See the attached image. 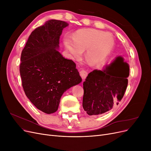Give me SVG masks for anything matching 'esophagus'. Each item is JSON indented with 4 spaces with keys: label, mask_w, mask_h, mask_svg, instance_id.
Returning <instances> with one entry per match:
<instances>
[{
    "label": "esophagus",
    "mask_w": 151,
    "mask_h": 151,
    "mask_svg": "<svg viewBox=\"0 0 151 151\" xmlns=\"http://www.w3.org/2000/svg\"><path fill=\"white\" fill-rule=\"evenodd\" d=\"M88 72H87L85 70H84V69L81 70V72H80V75H81L82 79H85L86 78V77L88 76Z\"/></svg>",
    "instance_id": "obj_1"
}]
</instances>
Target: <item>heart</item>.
<instances>
[{"label": "heart", "mask_w": 151, "mask_h": 151, "mask_svg": "<svg viewBox=\"0 0 151 151\" xmlns=\"http://www.w3.org/2000/svg\"><path fill=\"white\" fill-rule=\"evenodd\" d=\"M69 52L75 57L80 56L85 50L84 57L91 65L101 63L111 53L115 45L113 35L95 29H82L72 36L64 40Z\"/></svg>", "instance_id": "1"}]
</instances>
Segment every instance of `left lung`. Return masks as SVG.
Returning a JSON list of instances; mask_svg holds the SVG:
<instances>
[{"label": "left lung", "instance_id": "1", "mask_svg": "<svg viewBox=\"0 0 151 151\" xmlns=\"http://www.w3.org/2000/svg\"><path fill=\"white\" fill-rule=\"evenodd\" d=\"M129 65L117 57L103 70L90 72L83 83V106L89 115H101L118 104L124 96Z\"/></svg>", "mask_w": 151, "mask_h": 151}]
</instances>
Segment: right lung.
Segmentation results:
<instances>
[{
  "label": "right lung",
  "instance_id": "1",
  "mask_svg": "<svg viewBox=\"0 0 151 151\" xmlns=\"http://www.w3.org/2000/svg\"><path fill=\"white\" fill-rule=\"evenodd\" d=\"M68 25L59 20L46 21L31 33L21 53L19 72L24 93L47 114L55 112L63 93L82 81L76 63L57 50Z\"/></svg>",
  "mask_w": 151,
  "mask_h": 151
}]
</instances>
